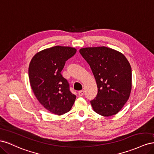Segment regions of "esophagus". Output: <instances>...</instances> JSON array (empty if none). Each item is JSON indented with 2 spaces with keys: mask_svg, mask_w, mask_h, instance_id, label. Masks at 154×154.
<instances>
[{
  "mask_svg": "<svg viewBox=\"0 0 154 154\" xmlns=\"http://www.w3.org/2000/svg\"><path fill=\"white\" fill-rule=\"evenodd\" d=\"M83 94H84V91H80L78 92V95L80 96H82Z\"/></svg>",
  "mask_w": 154,
  "mask_h": 154,
  "instance_id": "34e87169",
  "label": "esophagus"
}]
</instances>
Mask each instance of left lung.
<instances>
[{
    "label": "left lung",
    "instance_id": "obj_1",
    "mask_svg": "<svg viewBox=\"0 0 154 154\" xmlns=\"http://www.w3.org/2000/svg\"><path fill=\"white\" fill-rule=\"evenodd\" d=\"M90 66L97 87V94L91 101L94 112L103 116L115 115L128 100L132 89V69L125 56L109 48L80 49Z\"/></svg>",
    "mask_w": 154,
    "mask_h": 154
}]
</instances>
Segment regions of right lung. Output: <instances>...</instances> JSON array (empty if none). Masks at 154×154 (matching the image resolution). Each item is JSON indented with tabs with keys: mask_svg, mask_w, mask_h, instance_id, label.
<instances>
[{
	"mask_svg": "<svg viewBox=\"0 0 154 154\" xmlns=\"http://www.w3.org/2000/svg\"><path fill=\"white\" fill-rule=\"evenodd\" d=\"M75 48L57 45L37 53L29 66L30 85L37 100L50 112L62 115L71 109L76 96L61 72Z\"/></svg>",
	"mask_w": 154,
	"mask_h": 154,
	"instance_id": "1",
	"label": "right lung"
}]
</instances>
